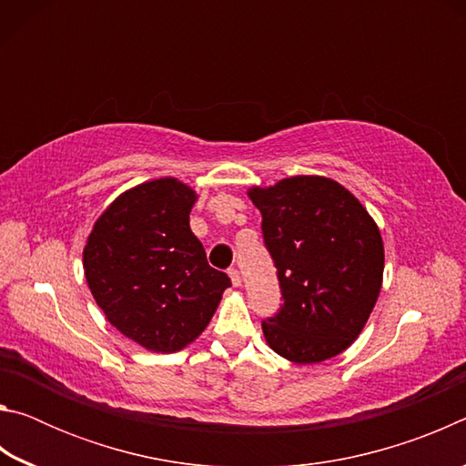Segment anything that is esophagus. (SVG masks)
<instances>
[{
    "mask_svg": "<svg viewBox=\"0 0 466 466\" xmlns=\"http://www.w3.org/2000/svg\"><path fill=\"white\" fill-rule=\"evenodd\" d=\"M228 275H230V279H232V286H236V288H238V286H240V283H242V278H240V271H238V269H234V267H232V269H228Z\"/></svg>",
    "mask_w": 466,
    "mask_h": 466,
    "instance_id": "obj_1",
    "label": "esophagus"
}]
</instances>
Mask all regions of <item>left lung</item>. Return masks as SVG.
Segmentation results:
<instances>
[{
	"instance_id": "obj_1",
	"label": "left lung",
	"mask_w": 466,
	"mask_h": 466,
	"mask_svg": "<svg viewBox=\"0 0 466 466\" xmlns=\"http://www.w3.org/2000/svg\"><path fill=\"white\" fill-rule=\"evenodd\" d=\"M263 242L278 269L283 304L263 320L275 353L317 364L351 345L380 294L384 247L368 211L322 177H291L252 188Z\"/></svg>"
}]
</instances>
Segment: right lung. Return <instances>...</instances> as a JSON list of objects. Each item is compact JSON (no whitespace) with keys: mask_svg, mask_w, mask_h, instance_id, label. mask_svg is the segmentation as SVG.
Listing matches in <instances>:
<instances>
[{"mask_svg":"<svg viewBox=\"0 0 466 466\" xmlns=\"http://www.w3.org/2000/svg\"><path fill=\"white\" fill-rule=\"evenodd\" d=\"M195 193L157 178L123 193L94 224L84 271L110 325L146 350H183L232 286L188 228Z\"/></svg>","mask_w":466,"mask_h":466,"instance_id":"right-lung-1","label":"right lung"}]
</instances>
